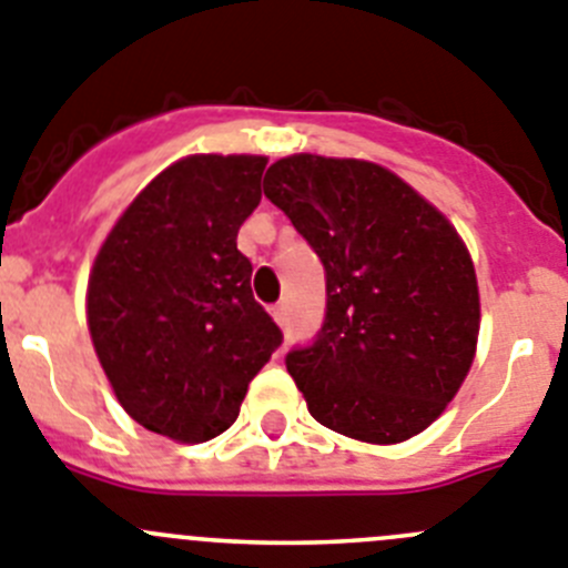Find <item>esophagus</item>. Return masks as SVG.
Instances as JSON below:
<instances>
[{
    "mask_svg": "<svg viewBox=\"0 0 568 568\" xmlns=\"http://www.w3.org/2000/svg\"><path fill=\"white\" fill-rule=\"evenodd\" d=\"M272 316L277 320V325H285V322H288V311H285L283 303L272 305Z\"/></svg>",
    "mask_w": 568,
    "mask_h": 568,
    "instance_id": "obj_1",
    "label": "esophagus"
}]
</instances>
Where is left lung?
Here are the masks:
<instances>
[{
    "label": "left lung",
    "mask_w": 568,
    "mask_h": 568,
    "mask_svg": "<svg viewBox=\"0 0 568 568\" xmlns=\"http://www.w3.org/2000/svg\"><path fill=\"white\" fill-rule=\"evenodd\" d=\"M263 192L325 268L322 328L285 356L311 416L371 444L430 427L473 365L481 322L456 229L367 161L283 158Z\"/></svg>",
    "instance_id": "8db88e82"
}]
</instances>
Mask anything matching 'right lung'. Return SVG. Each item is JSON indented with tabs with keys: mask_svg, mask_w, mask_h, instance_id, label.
<instances>
[{
	"mask_svg": "<svg viewBox=\"0 0 568 568\" xmlns=\"http://www.w3.org/2000/svg\"><path fill=\"white\" fill-rule=\"evenodd\" d=\"M260 155H192L163 170L104 240L87 288L95 354L146 430L209 442L283 345L252 294L237 232L260 203Z\"/></svg>",
	"mask_w": 568,
	"mask_h": 568,
	"instance_id": "add662e5",
	"label": "right lung"
}]
</instances>
